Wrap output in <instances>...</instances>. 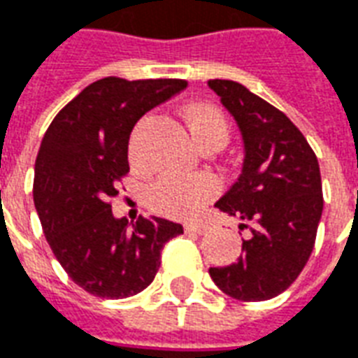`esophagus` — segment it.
Here are the masks:
<instances>
[{
	"mask_svg": "<svg viewBox=\"0 0 358 358\" xmlns=\"http://www.w3.org/2000/svg\"><path fill=\"white\" fill-rule=\"evenodd\" d=\"M185 232H187V234H198V236H201V234L208 232V227L190 222V224H185Z\"/></svg>",
	"mask_w": 358,
	"mask_h": 358,
	"instance_id": "obj_1",
	"label": "esophagus"
}]
</instances>
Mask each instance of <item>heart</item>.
<instances>
[{"instance_id":"obj_1","label":"heart","mask_w":358,"mask_h":358,"mask_svg":"<svg viewBox=\"0 0 358 358\" xmlns=\"http://www.w3.org/2000/svg\"><path fill=\"white\" fill-rule=\"evenodd\" d=\"M192 138L206 147L209 143H227L228 122L224 115L211 106H190L185 111ZM219 194V181L209 173L196 176H164L149 192L152 211L169 219H192Z\"/></svg>"}]
</instances>
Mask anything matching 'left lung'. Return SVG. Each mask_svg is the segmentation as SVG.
Here are the masks:
<instances>
[{
    "label": "left lung",
    "instance_id": "8db88e82",
    "mask_svg": "<svg viewBox=\"0 0 358 358\" xmlns=\"http://www.w3.org/2000/svg\"><path fill=\"white\" fill-rule=\"evenodd\" d=\"M208 85L232 113L245 143L240 179L215 206L240 217V230H249L238 262L209 268V275L236 300H270L294 283L315 245L324 203L319 162L278 107L236 80Z\"/></svg>",
    "mask_w": 358,
    "mask_h": 358
}]
</instances>
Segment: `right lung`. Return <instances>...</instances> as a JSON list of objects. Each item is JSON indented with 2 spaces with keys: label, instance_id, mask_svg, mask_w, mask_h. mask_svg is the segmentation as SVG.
I'll return each instance as SVG.
<instances>
[{
  "label": "right lung",
  "instance_id": "right-lung-1",
  "mask_svg": "<svg viewBox=\"0 0 358 358\" xmlns=\"http://www.w3.org/2000/svg\"><path fill=\"white\" fill-rule=\"evenodd\" d=\"M187 87L182 79L88 85L50 122L36 160L34 201L43 232L67 275L98 298H128L147 289L160 251L182 227L139 217L115 219L111 200L130 171L128 141L152 107Z\"/></svg>",
  "mask_w": 358,
  "mask_h": 358
}]
</instances>
